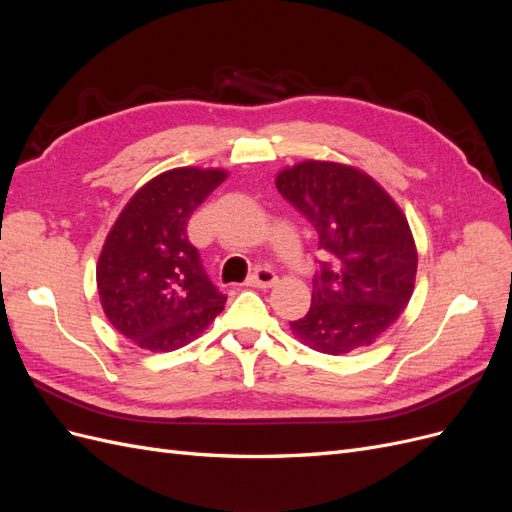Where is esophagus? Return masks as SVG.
Segmentation results:
<instances>
[{
  "mask_svg": "<svg viewBox=\"0 0 512 512\" xmlns=\"http://www.w3.org/2000/svg\"><path fill=\"white\" fill-rule=\"evenodd\" d=\"M250 284L256 288H271L277 284V275L271 269H256V273L250 277Z\"/></svg>",
  "mask_w": 512,
  "mask_h": 512,
  "instance_id": "obj_1",
  "label": "esophagus"
}]
</instances>
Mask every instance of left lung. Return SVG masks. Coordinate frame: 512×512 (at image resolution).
Instances as JSON below:
<instances>
[{
  "label": "left lung",
  "mask_w": 512,
  "mask_h": 512,
  "mask_svg": "<svg viewBox=\"0 0 512 512\" xmlns=\"http://www.w3.org/2000/svg\"><path fill=\"white\" fill-rule=\"evenodd\" d=\"M275 185L333 258L316 275L307 316L290 322L294 337L333 356L371 346L414 292L418 254L404 211L374 177L342 162L303 160L282 168Z\"/></svg>",
  "instance_id": "1"
}]
</instances>
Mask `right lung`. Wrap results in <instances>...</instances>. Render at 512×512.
I'll return each mask as SVG.
<instances>
[{"label": "right lung", "instance_id": "obj_1", "mask_svg": "<svg viewBox=\"0 0 512 512\" xmlns=\"http://www.w3.org/2000/svg\"><path fill=\"white\" fill-rule=\"evenodd\" d=\"M228 177L224 168L179 166L134 192L108 230L96 265L104 316L151 352L188 346L226 303L188 241V220Z\"/></svg>", "mask_w": 512, "mask_h": 512}]
</instances>
